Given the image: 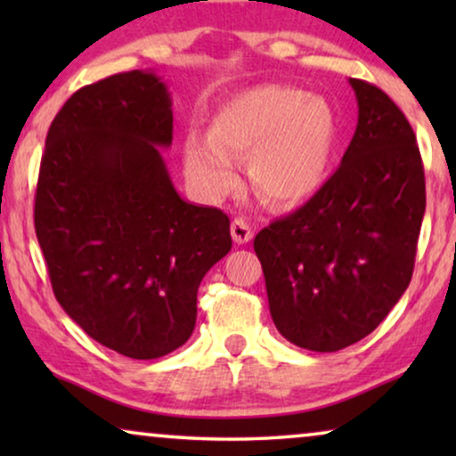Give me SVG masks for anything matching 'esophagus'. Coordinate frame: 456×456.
<instances>
[{"label":"esophagus","instance_id":"esophagus-1","mask_svg":"<svg viewBox=\"0 0 456 456\" xmlns=\"http://www.w3.org/2000/svg\"><path fill=\"white\" fill-rule=\"evenodd\" d=\"M230 232H232V239L234 242H239V245H247V242L253 239V230L248 226V222L242 220V217H236L232 226H230Z\"/></svg>","mask_w":456,"mask_h":456}]
</instances>
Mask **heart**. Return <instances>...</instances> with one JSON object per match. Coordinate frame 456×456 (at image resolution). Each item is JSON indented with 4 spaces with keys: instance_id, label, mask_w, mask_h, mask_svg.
<instances>
[{
    "instance_id": "obj_1",
    "label": "heart",
    "mask_w": 456,
    "mask_h": 456,
    "mask_svg": "<svg viewBox=\"0 0 456 456\" xmlns=\"http://www.w3.org/2000/svg\"><path fill=\"white\" fill-rule=\"evenodd\" d=\"M334 149L336 116L326 99L297 86L257 85L216 110L209 136H186L184 166L205 197L222 199L239 184L234 159L248 158L259 197L290 208L322 189Z\"/></svg>"
}]
</instances>
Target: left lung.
Listing matches in <instances>:
<instances>
[{"label":"left lung","mask_w":456,"mask_h":456,"mask_svg":"<svg viewBox=\"0 0 456 456\" xmlns=\"http://www.w3.org/2000/svg\"><path fill=\"white\" fill-rule=\"evenodd\" d=\"M348 85L359 120L338 170L253 242L278 332L315 353L351 346L384 322L413 276L426 214L407 118L378 86Z\"/></svg>","instance_id":"8db88e82"}]
</instances>
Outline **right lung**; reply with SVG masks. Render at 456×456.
Returning <instances> with one entry per match:
<instances>
[{"label":"right lung","mask_w":456,"mask_h":456,"mask_svg":"<svg viewBox=\"0 0 456 456\" xmlns=\"http://www.w3.org/2000/svg\"><path fill=\"white\" fill-rule=\"evenodd\" d=\"M172 97L153 70L83 86L53 118L35 230L61 309L99 345L158 359L191 338L197 290L232 248L222 209L184 201L161 149Z\"/></svg>","instance_id":"1"}]
</instances>
